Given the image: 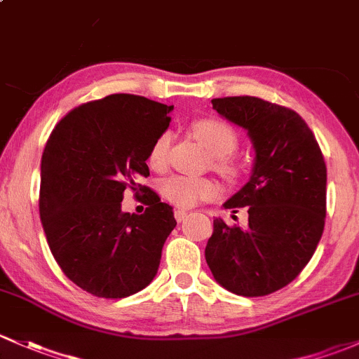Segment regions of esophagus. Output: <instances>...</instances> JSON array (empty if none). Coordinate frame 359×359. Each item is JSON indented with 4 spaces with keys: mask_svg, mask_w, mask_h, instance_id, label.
Here are the masks:
<instances>
[{
    "mask_svg": "<svg viewBox=\"0 0 359 359\" xmlns=\"http://www.w3.org/2000/svg\"><path fill=\"white\" fill-rule=\"evenodd\" d=\"M186 217H187V211L186 210H175L177 222H184V220H186Z\"/></svg>",
    "mask_w": 359,
    "mask_h": 359,
    "instance_id": "obj_1",
    "label": "esophagus"
}]
</instances>
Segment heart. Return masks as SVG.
<instances>
[{
    "label": "heart",
    "mask_w": 359,
    "mask_h": 359,
    "mask_svg": "<svg viewBox=\"0 0 359 359\" xmlns=\"http://www.w3.org/2000/svg\"><path fill=\"white\" fill-rule=\"evenodd\" d=\"M194 137L210 151L215 158V165L225 173H233L229 156L237 149V135L227 123L215 118H203L192 123L191 127ZM170 146V135L167 132L160 134L151 146L148 154V163L153 170H163L167 165V153ZM161 194L172 205L179 208H192L203 201H210L218 194L217 182L211 179L189 175H170L161 182Z\"/></svg>",
    "instance_id": "obj_1"
}]
</instances>
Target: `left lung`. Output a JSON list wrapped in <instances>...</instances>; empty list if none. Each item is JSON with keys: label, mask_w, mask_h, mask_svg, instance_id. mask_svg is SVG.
Returning <instances> with one entry per match:
<instances>
[{"label": "left lung", "mask_w": 359, "mask_h": 359, "mask_svg": "<svg viewBox=\"0 0 359 359\" xmlns=\"http://www.w3.org/2000/svg\"><path fill=\"white\" fill-rule=\"evenodd\" d=\"M225 120L248 132L251 177L225 210L248 208V227L213 220L205 256L215 280L239 296L285 287L308 265L327 213V167L315 135L289 108L255 96L211 100Z\"/></svg>", "instance_id": "left-lung-1"}]
</instances>
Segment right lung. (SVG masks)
<instances>
[{
  "label": "right lung",
  "instance_id": "obj_1",
  "mask_svg": "<svg viewBox=\"0 0 359 359\" xmlns=\"http://www.w3.org/2000/svg\"><path fill=\"white\" fill-rule=\"evenodd\" d=\"M173 107L134 94H110L60 120L41 160L39 215L63 273L97 297L120 299L151 284L175 229L173 208L148 189L142 215L122 199L170 126ZM134 189V187H132Z\"/></svg>",
  "mask_w": 359,
  "mask_h": 359
}]
</instances>
